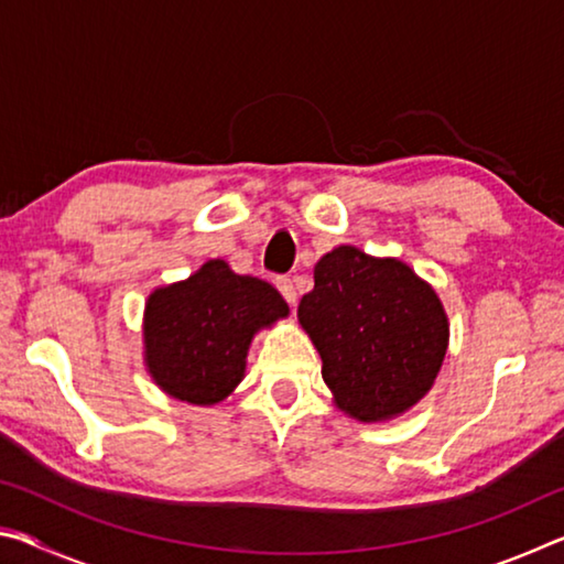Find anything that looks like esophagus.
Segmentation results:
<instances>
[{
    "label": "esophagus",
    "instance_id": "esophagus-1",
    "mask_svg": "<svg viewBox=\"0 0 564 564\" xmlns=\"http://www.w3.org/2000/svg\"><path fill=\"white\" fill-rule=\"evenodd\" d=\"M275 285H279V291L283 293V299L293 305L295 303V285L289 279V275H279V279H275Z\"/></svg>",
    "mask_w": 564,
    "mask_h": 564
}]
</instances>
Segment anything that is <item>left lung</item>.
<instances>
[{"instance_id":"8db88e82","label":"left lung","mask_w":564,"mask_h":564,"mask_svg":"<svg viewBox=\"0 0 564 564\" xmlns=\"http://www.w3.org/2000/svg\"><path fill=\"white\" fill-rule=\"evenodd\" d=\"M299 323L323 360L333 403L360 423L417 405L441 373L451 323L435 289L400 259L338 246L313 269Z\"/></svg>"}]
</instances>
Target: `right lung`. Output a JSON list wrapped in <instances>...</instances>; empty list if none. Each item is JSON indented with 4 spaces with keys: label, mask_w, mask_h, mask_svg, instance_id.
Segmentation results:
<instances>
[{
    "label": "right lung",
    "mask_w": 564,
    "mask_h": 564,
    "mask_svg": "<svg viewBox=\"0 0 564 564\" xmlns=\"http://www.w3.org/2000/svg\"><path fill=\"white\" fill-rule=\"evenodd\" d=\"M289 318V303L269 281L206 261L186 281L154 289L144 308V366L166 395L216 405L246 376L259 330Z\"/></svg>",
    "instance_id": "add662e5"
}]
</instances>
